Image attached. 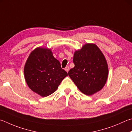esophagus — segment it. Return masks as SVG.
Here are the masks:
<instances>
[{"instance_id": "esophagus-1", "label": "esophagus", "mask_w": 132, "mask_h": 132, "mask_svg": "<svg viewBox=\"0 0 132 132\" xmlns=\"http://www.w3.org/2000/svg\"><path fill=\"white\" fill-rule=\"evenodd\" d=\"M65 70L67 72H68L69 70H70V67H66L65 68Z\"/></svg>"}]
</instances>
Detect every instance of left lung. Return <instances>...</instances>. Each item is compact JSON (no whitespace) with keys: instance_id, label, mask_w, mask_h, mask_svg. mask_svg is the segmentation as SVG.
<instances>
[{"instance_id":"left-lung-1","label":"left lung","mask_w":132,"mask_h":132,"mask_svg":"<svg viewBox=\"0 0 132 132\" xmlns=\"http://www.w3.org/2000/svg\"><path fill=\"white\" fill-rule=\"evenodd\" d=\"M75 67L68 72L69 77L82 93L93 95L106 84L108 67L104 55L94 43H86L75 51Z\"/></svg>"}]
</instances>
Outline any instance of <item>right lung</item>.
<instances>
[{
	"instance_id": "add662e5",
	"label": "right lung",
	"mask_w": 132,
	"mask_h": 132,
	"mask_svg": "<svg viewBox=\"0 0 132 132\" xmlns=\"http://www.w3.org/2000/svg\"><path fill=\"white\" fill-rule=\"evenodd\" d=\"M24 73L29 89L42 97L56 90L68 73L62 69L51 48L38 47L30 53L25 64Z\"/></svg>"
}]
</instances>
